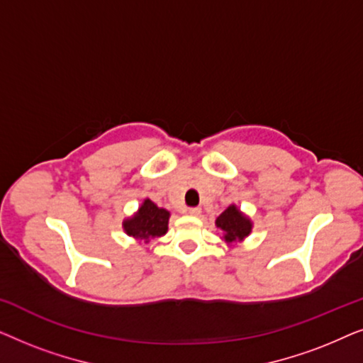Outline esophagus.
<instances>
[{
	"label": "esophagus",
	"mask_w": 363,
	"mask_h": 363,
	"mask_svg": "<svg viewBox=\"0 0 363 363\" xmlns=\"http://www.w3.org/2000/svg\"><path fill=\"white\" fill-rule=\"evenodd\" d=\"M188 215H191V216H200V215H201V208H198V206L188 208Z\"/></svg>",
	"instance_id": "esophagus-1"
}]
</instances>
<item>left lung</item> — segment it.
Returning a JSON list of instances; mask_svg holds the SVG:
<instances>
[{
	"label": "left lung",
	"instance_id": "1",
	"mask_svg": "<svg viewBox=\"0 0 363 363\" xmlns=\"http://www.w3.org/2000/svg\"><path fill=\"white\" fill-rule=\"evenodd\" d=\"M216 226L225 231L226 241L242 240V238H246L251 231V221L247 220L246 216H242L240 210H236V206L226 208V210L218 216Z\"/></svg>",
	"mask_w": 363,
	"mask_h": 363
}]
</instances>
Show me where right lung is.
<instances>
[{
	"label": "right lung",
	"instance_id": "obj_1",
	"mask_svg": "<svg viewBox=\"0 0 363 363\" xmlns=\"http://www.w3.org/2000/svg\"><path fill=\"white\" fill-rule=\"evenodd\" d=\"M168 218H170V213L167 210L158 208L150 200H145L143 205L138 208L135 216L123 221V230L128 236L150 240V238L165 235L168 230Z\"/></svg>",
	"mask_w": 363,
	"mask_h": 363
}]
</instances>
